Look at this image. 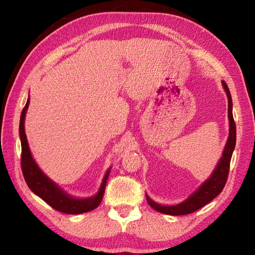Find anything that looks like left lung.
Instances as JSON below:
<instances>
[{"label": "left lung", "instance_id": "left-lung-1", "mask_svg": "<svg viewBox=\"0 0 255 255\" xmlns=\"http://www.w3.org/2000/svg\"><path fill=\"white\" fill-rule=\"evenodd\" d=\"M224 89L228 96V117H229V137L227 140V143L225 145L223 156L219 160L217 166H216L213 174L210 175L207 181H205L196 192H194L191 196H189L186 200H184L183 203L177 204L175 206H163L160 204H156L153 202L148 195H145L147 197L148 204L155 209L156 211L162 214L171 215V216H182L192 214L194 211L198 210L199 208L204 207L205 205H207L209 202H211L216 196L223 192V189L226 185L227 178H228L229 174V167H230V161L232 152H234L236 147V123L234 121V115H232V100L231 94L228 89V85L223 81Z\"/></svg>", "mask_w": 255, "mask_h": 255}]
</instances>
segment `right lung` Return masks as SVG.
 I'll return each instance as SVG.
<instances>
[{
  "label": "right lung",
  "instance_id": "obj_1",
  "mask_svg": "<svg viewBox=\"0 0 255 255\" xmlns=\"http://www.w3.org/2000/svg\"><path fill=\"white\" fill-rule=\"evenodd\" d=\"M28 105L29 97L27 100L26 105L23 108V112H21L20 115L19 137L21 143V172H23L24 178L27 185L30 188V191L34 192L42 200H45L53 209L60 211V213L78 215L88 213V211L95 209L101 204L103 196H104L107 178L111 173V169L107 170L104 178H103L102 185L95 196L89 198H75L70 196L69 194H67L63 189L59 187L55 182H52L50 178H48V176L39 169V166L36 164L34 158L31 156L24 128L25 116Z\"/></svg>",
  "mask_w": 255,
  "mask_h": 255
}]
</instances>
